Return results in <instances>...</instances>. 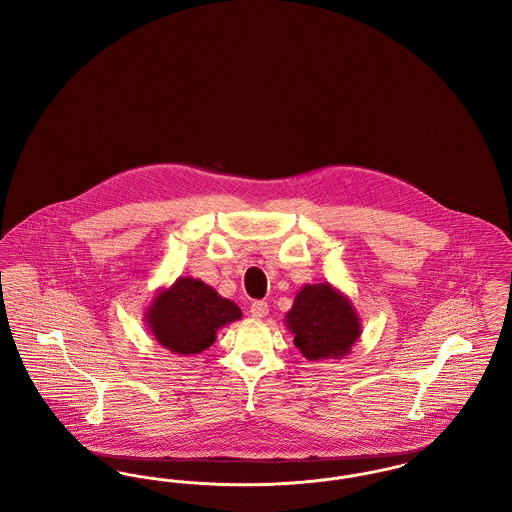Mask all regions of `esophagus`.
<instances>
[{
	"label": "esophagus",
	"instance_id": "esophagus-1",
	"mask_svg": "<svg viewBox=\"0 0 512 512\" xmlns=\"http://www.w3.org/2000/svg\"><path fill=\"white\" fill-rule=\"evenodd\" d=\"M251 317L253 318H265L268 315V303L267 301H253L251 303Z\"/></svg>",
	"mask_w": 512,
	"mask_h": 512
}]
</instances>
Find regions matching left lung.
Wrapping results in <instances>:
<instances>
[{
	"label": "left lung",
	"mask_w": 512,
	"mask_h": 512,
	"mask_svg": "<svg viewBox=\"0 0 512 512\" xmlns=\"http://www.w3.org/2000/svg\"><path fill=\"white\" fill-rule=\"evenodd\" d=\"M284 324L307 361L343 359L363 334L353 303L330 282L305 284L295 295Z\"/></svg>",
	"instance_id": "1"
}]
</instances>
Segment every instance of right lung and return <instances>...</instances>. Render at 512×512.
I'll list each match as a JSON object with an SVG mask.
<instances>
[{"mask_svg":"<svg viewBox=\"0 0 512 512\" xmlns=\"http://www.w3.org/2000/svg\"><path fill=\"white\" fill-rule=\"evenodd\" d=\"M242 318V309L199 278L180 276L159 288L144 313L155 341L174 355H199L217 340L222 326Z\"/></svg>","mask_w":512,"mask_h":512,"instance_id":"add662e5","label":"right lung"}]
</instances>
